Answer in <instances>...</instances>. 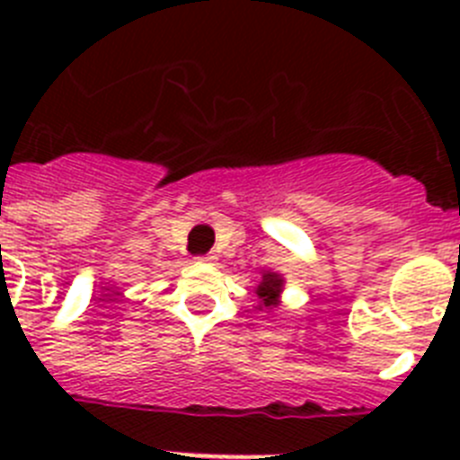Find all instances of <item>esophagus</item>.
<instances>
[{"mask_svg": "<svg viewBox=\"0 0 460 460\" xmlns=\"http://www.w3.org/2000/svg\"><path fill=\"white\" fill-rule=\"evenodd\" d=\"M200 262H207V265H214L217 262V255H202V258H198Z\"/></svg>", "mask_w": 460, "mask_h": 460, "instance_id": "34e87169", "label": "esophagus"}]
</instances>
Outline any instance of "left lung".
Segmentation results:
<instances>
[{
    "mask_svg": "<svg viewBox=\"0 0 460 460\" xmlns=\"http://www.w3.org/2000/svg\"><path fill=\"white\" fill-rule=\"evenodd\" d=\"M280 290H283V276L276 274V271H265V274H262V280H260L258 290H255V295H258L260 299V311H262V308L279 306Z\"/></svg>",
    "mask_w": 460,
    "mask_h": 460,
    "instance_id": "left-lung-1",
    "label": "left lung"
}]
</instances>
